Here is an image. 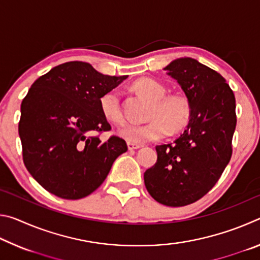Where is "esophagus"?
<instances>
[{"mask_svg": "<svg viewBox=\"0 0 260 260\" xmlns=\"http://www.w3.org/2000/svg\"><path fill=\"white\" fill-rule=\"evenodd\" d=\"M127 147H128L129 150H135V149H139V148H141L140 144H136V143H131V142L127 143Z\"/></svg>", "mask_w": 260, "mask_h": 260, "instance_id": "esophagus-1", "label": "esophagus"}]
</instances>
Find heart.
I'll return each instance as SVG.
<instances>
[{"label": "heart", "mask_w": 260, "mask_h": 260, "mask_svg": "<svg viewBox=\"0 0 260 260\" xmlns=\"http://www.w3.org/2000/svg\"><path fill=\"white\" fill-rule=\"evenodd\" d=\"M132 90L150 102L144 125H126L119 135L131 143H146L159 140L167 134H177L188 126L192 116V102L183 90L166 94L167 88L152 78H140L133 82ZM103 117L113 125L125 121L117 90H109L100 99Z\"/></svg>", "instance_id": "1"}]
</instances>
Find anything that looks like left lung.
I'll return each mask as SVG.
<instances>
[{"label": "left lung", "instance_id": "8db88e82", "mask_svg": "<svg viewBox=\"0 0 260 260\" xmlns=\"http://www.w3.org/2000/svg\"><path fill=\"white\" fill-rule=\"evenodd\" d=\"M165 70L190 98L192 116L174 142L156 147L144 184L158 203L184 206L206 195L231 160L235 96L225 78L196 59H175Z\"/></svg>", "mask_w": 260, "mask_h": 260}]
</instances>
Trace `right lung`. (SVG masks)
<instances>
[{"mask_svg":"<svg viewBox=\"0 0 260 260\" xmlns=\"http://www.w3.org/2000/svg\"><path fill=\"white\" fill-rule=\"evenodd\" d=\"M127 76H104L85 61H68L34 81L20 107L18 132L30 175L54 195L83 199L95 191L118 156L124 139L100 134L111 129L100 99Z\"/></svg>","mask_w":260,"mask_h":260,"instance_id":"right-lung-1","label":"right lung"}]
</instances>
